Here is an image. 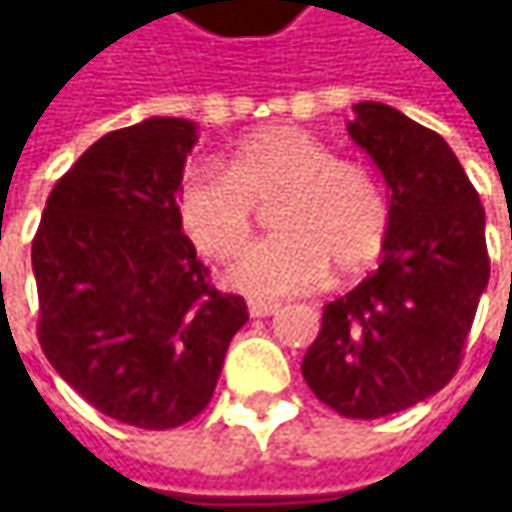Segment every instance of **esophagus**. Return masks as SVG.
Masks as SVG:
<instances>
[{"label": "esophagus", "instance_id": "34e87169", "mask_svg": "<svg viewBox=\"0 0 512 512\" xmlns=\"http://www.w3.org/2000/svg\"><path fill=\"white\" fill-rule=\"evenodd\" d=\"M279 310V305L276 302H250L247 305V313L253 316V319H265V316H273Z\"/></svg>", "mask_w": 512, "mask_h": 512}]
</instances>
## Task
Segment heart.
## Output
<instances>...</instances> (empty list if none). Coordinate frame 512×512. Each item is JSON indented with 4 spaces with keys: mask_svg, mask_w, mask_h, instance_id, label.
<instances>
[{
    "mask_svg": "<svg viewBox=\"0 0 512 512\" xmlns=\"http://www.w3.org/2000/svg\"><path fill=\"white\" fill-rule=\"evenodd\" d=\"M279 236L253 245L227 282L253 299L305 293L325 282L330 265L356 276L379 259L390 207L379 182L302 128L250 136L227 170L196 165L176 193V213L207 259H233L256 227V205L270 207Z\"/></svg>",
    "mask_w": 512,
    "mask_h": 512,
    "instance_id": "obj_1",
    "label": "heart"
}]
</instances>
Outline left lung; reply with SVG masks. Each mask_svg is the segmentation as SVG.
<instances>
[{
	"instance_id": "left-lung-1",
	"label": "left lung",
	"mask_w": 512,
	"mask_h": 512,
	"mask_svg": "<svg viewBox=\"0 0 512 512\" xmlns=\"http://www.w3.org/2000/svg\"><path fill=\"white\" fill-rule=\"evenodd\" d=\"M347 133L382 170V265L325 305L302 376L347 419H382L439 393L462 362L490 279L484 207L436 130L382 102L353 105Z\"/></svg>"
}]
</instances>
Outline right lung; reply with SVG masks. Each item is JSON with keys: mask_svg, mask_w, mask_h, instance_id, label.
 Instances as JSON below:
<instances>
[{"mask_svg": "<svg viewBox=\"0 0 512 512\" xmlns=\"http://www.w3.org/2000/svg\"><path fill=\"white\" fill-rule=\"evenodd\" d=\"M196 122L153 116L93 142L50 190L30 259L39 344L99 413L170 430L210 402L242 296L219 293L176 193Z\"/></svg>", "mask_w": 512, "mask_h": 512, "instance_id": "add662e5", "label": "right lung"}]
</instances>
